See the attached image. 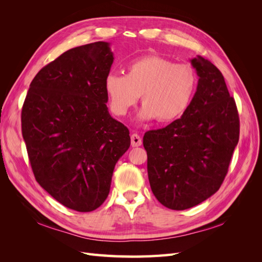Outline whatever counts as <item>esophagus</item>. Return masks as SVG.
<instances>
[{
    "instance_id": "esophagus-1",
    "label": "esophagus",
    "mask_w": 262,
    "mask_h": 262,
    "mask_svg": "<svg viewBox=\"0 0 262 262\" xmlns=\"http://www.w3.org/2000/svg\"><path fill=\"white\" fill-rule=\"evenodd\" d=\"M142 144V139L140 138L139 134L134 133L131 136V145L133 147H137V146H140Z\"/></svg>"
}]
</instances>
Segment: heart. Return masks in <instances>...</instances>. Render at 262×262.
Segmentation results:
<instances>
[{"mask_svg":"<svg viewBox=\"0 0 262 262\" xmlns=\"http://www.w3.org/2000/svg\"><path fill=\"white\" fill-rule=\"evenodd\" d=\"M198 77L189 64H176L161 55H145L126 67V75L110 72L105 77V91L112 112L125 116L140 98L144 102L138 120L157 118L163 123L172 122L184 115L196 90Z\"/></svg>","mask_w":262,"mask_h":262,"instance_id":"heart-1","label":"heart"}]
</instances>
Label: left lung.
Segmentation results:
<instances>
[{
  "label": "left lung",
  "mask_w": 262,
  "mask_h": 262,
  "mask_svg": "<svg viewBox=\"0 0 262 262\" xmlns=\"http://www.w3.org/2000/svg\"><path fill=\"white\" fill-rule=\"evenodd\" d=\"M190 62L199 80L188 110L143 138L150 189L164 207L177 211L217 191L239 139V117L224 76L200 55Z\"/></svg>",
  "instance_id": "left-lung-1"
}]
</instances>
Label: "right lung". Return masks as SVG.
<instances>
[{
    "mask_svg": "<svg viewBox=\"0 0 262 262\" xmlns=\"http://www.w3.org/2000/svg\"><path fill=\"white\" fill-rule=\"evenodd\" d=\"M110 43L76 47L42 68L21 109V133L35 178L64 207L91 212L107 199L129 130L110 116L105 77Z\"/></svg>",
    "mask_w": 262,
    "mask_h": 262,
    "instance_id": "add662e5",
    "label": "right lung"
}]
</instances>
